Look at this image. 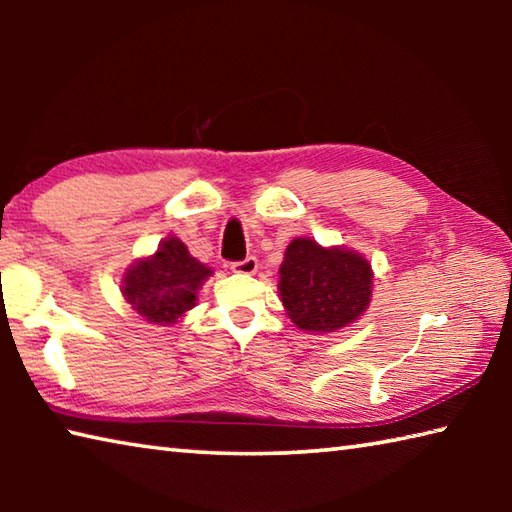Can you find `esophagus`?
<instances>
[{"instance_id":"obj_1","label":"esophagus","mask_w":512,"mask_h":512,"mask_svg":"<svg viewBox=\"0 0 512 512\" xmlns=\"http://www.w3.org/2000/svg\"><path fill=\"white\" fill-rule=\"evenodd\" d=\"M230 268L235 273H241V275L255 273L257 271V257H246V259H241V262H232Z\"/></svg>"}]
</instances>
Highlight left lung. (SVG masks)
<instances>
[{"label": "left lung", "instance_id": "obj_1", "mask_svg": "<svg viewBox=\"0 0 512 512\" xmlns=\"http://www.w3.org/2000/svg\"><path fill=\"white\" fill-rule=\"evenodd\" d=\"M280 298L293 323L307 332H334L357 320L372 293L370 264L345 248L293 239L280 266Z\"/></svg>", "mask_w": 512, "mask_h": 512}]
</instances>
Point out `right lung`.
<instances>
[{"label": "right lung", "mask_w": 512, "mask_h": 512, "mask_svg": "<svg viewBox=\"0 0 512 512\" xmlns=\"http://www.w3.org/2000/svg\"><path fill=\"white\" fill-rule=\"evenodd\" d=\"M212 271L187 253L176 237L162 241L158 253L135 264L124 277V298L155 325H171L194 307L196 291Z\"/></svg>", "instance_id": "1"}]
</instances>
